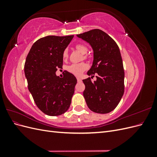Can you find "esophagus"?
I'll list each match as a JSON object with an SVG mask.
<instances>
[{
  "instance_id": "34e87169",
  "label": "esophagus",
  "mask_w": 157,
  "mask_h": 157,
  "mask_svg": "<svg viewBox=\"0 0 157 157\" xmlns=\"http://www.w3.org/2000/svg\"><path fill=\"white\" fill-rule=\"evenodd\" d=\"M77 82H80L82 81V80L80 79V78H77Z\"/></svg>"
}]
</instances>
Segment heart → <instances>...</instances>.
<instances>
[{"instance_id": "obj_1", "label": "heart", "mask_w": 157, "mask_h": 157, "mask_svg": "<svg viewBox=\"0 0 157 157\" xmlns=\"http://www.w3.org/2000/svg\"><path fill=\"white\" fill-rule=\"evenodd\" d=\"M75 48L80 53L84 55L87 53L88 48L87 47L82 44H77L75 46ZM63 59H66L68 58V50L67 49H65L63 52ZM84 58H86V56H84ZM88 68V65L84 63H73L69 65L67 67V71L71 73L75 76H80L81 75L85 70H86Z\"/></svg>"}]
</instances>
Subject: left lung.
<instances>
[{"mask_svg": "<svg viewBox=\"0 0 157 157\" xmlns=\"http://www.w3.org/2000/svg\"><path fill=\"white\" fill-rule=\"evenodd\" d=\"M77 36L89 43L94 52L93 63L87 74L92 77L96 74L97 80L94 82L90 77L82 80L85 101L93 112L110 113L124 92V71L119 48L110 36L98 29Z\"/></svg>", "mask_w": 157, "mask_h": 157, "instance_id": "1", "label": "left lung"}]
</instances>
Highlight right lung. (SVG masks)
Returning <instances> with one entry per match:
<instances>
[{"label": "right lung", "instance_id": "add662e5", "mask_svg": "<svg viewBox=\"0 0 157 157\" xmlns=\"http://www.w3.org/2000/svg\"><path fill=\"white\" fill-rule=\"evenodd\" d=\"M74 35L47 36L36 40L28 54L25 75L36 106L49 116L61 115L68 110L77 78L66 71L63 77L56 74L63 65V52Z\"/></svg>", "mask_w": 157, "mask_h": 157}]
</instances>
